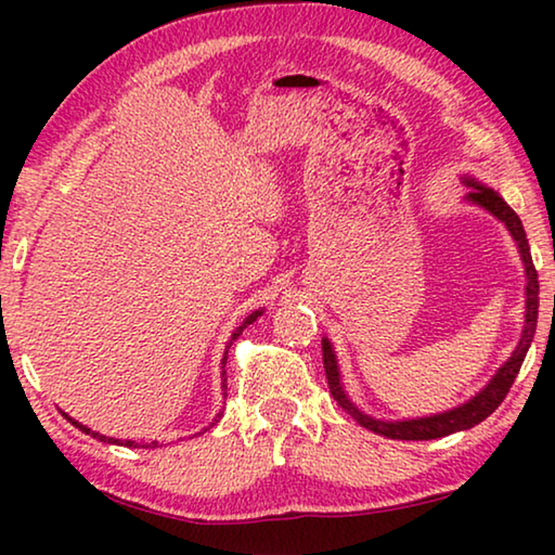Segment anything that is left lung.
<instances>
[{
  "instance_id": "8db88e82",
  "label": "left lung",
  "mask_w": 555,
  "mask_h": 555,
  "mask_svg": "<svg viewBox=\"0 0 555 555\" xmlns=\"http://www.w3.org/2000/svg\"><path fill=\"white\" fill-rule=\"evenodd\" d=\"M467 185L473 191L467 193V203L477 205L492 215V218L500 220L506 232L512 234V240L516 242V249H519L521 261H524V276H526V313H524V327L519 335V343H516L514 352L509 360H506L500 370L494 372V377L485 384V387L475 393L473 399H467L465 403H460L455 409L434 413V416H421V418H401V421H384V418H374L370 413H364L362 409H357V403L347 397V391L343 387V377H340V364H337V354L333 350V343L323 337V364H325V377H327V387H331L333 399L340 403L345 413L360 424L362 428L374 430V434L387 436L393 440H434V438H443L450 434H457V430H467L490 416V413L500 406L504 401L506 391L516 379V374L521 370V362L526 352H529L533 333H537V321H539V274L533 269L531 261V249H529V240H526L524 224L519 220L509 205L504 203V198L496 191H492L490 185H485L480 181H475L473 176H465Z\"/></svg>"
}]
</instances>
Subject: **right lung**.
Wrapping results in <instances>:
<instances>
[{
  "instance_id": "add662e5",
  "label": "right lung",
  "mask_w": 555,
  "mask_h": 555,
  "mask_svg": "<svg viewBox=\"0 0 555 555\" xmlns=\"http://www.w3.org/2000/svg\"><path fill=\"white\" fill-rule=\"evenodd\" d=\"M261 313H264V311H261V308H259V311H255V313H249L247 318H244V321H242V325L237 327V331H234L232 333V337H230V343L228 345H224V357H222V374H220V377H222V397H228V384H224V382H228V374H224V364H228V352H230V345L234 343V340H237V337L242 335V331H244V327H247V325H251V323H255L257 321V318L261 315ZM63 413V411H61ZM63 416L65 418H68L70 421V424L75 426V428H80L82 430V434H88V436H92V438H98V440H102V443H112V446H125V448H156L158 446V440H152V443H137V440H117V438H107V436H100V434H95V430H90L88 426H82V424H78V421H75V418H70L68 416V413H63ZM222 416V411L218 413V418ZM218 418H215V424H218Z\"/></svg>"
}]
</instances>
